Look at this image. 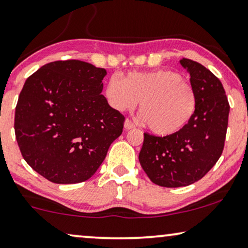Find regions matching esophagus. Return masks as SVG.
Listing matches in <instances>:
<instances>
[{
	"mask_svg": "<svg viewBox=\"0 0 248 248\" xmlns=\"http://www.w3.org/2000/svg\"><path fill=\"white\" fill-rule=\"evenodd\" d=\"M124 129H126V130H130V129H133V128H135V124L129 120V119H127V120L124 121Z\"/></svg>",
	"mask_w": 248,
	"mask_h": 248,
	"instance_id": "34e87169",
	"label": "esophagus"
}]
</instances>
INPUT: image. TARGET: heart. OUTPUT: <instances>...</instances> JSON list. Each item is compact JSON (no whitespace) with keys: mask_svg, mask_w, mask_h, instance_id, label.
<instances>
[{"mask_svg":"<svg viewBox=\"0 0 248 248\" xmlns=\"http://www.w3.org/2000/svg\"><path fill=\"white\" fill-rule=\"evenodd\" d=\"M104 95L115 111L133 109L140 102V119L152 133L169 136L189 124L197 108L196 92L171 70L129 72L112 75L105 84Z\"/></svg>","mask_w":248,"mask_h":248,"instance_id":"heart-1","label":"heart"}]
</instances>
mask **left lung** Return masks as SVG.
<instances>
[{"mask_svg": "<svg viewBox=\"0 0 248 248\" xmlns=\"http://www.w3.org/2000/svg\"><path fill=\"white\" fill-rule=\"evenodd\" d=\"M190 74L197 108L181 131L156 137L144 134L139 155L143 170L156 186H186L199 181L220 159L224 147L230 106L221 81L199 62L183 58Z\"/></svg>", "mask_w": 248, "mask_h": 248, "instance_id": "8db88e82", "label": "left lung"}]
</instances>
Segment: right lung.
Instances as JSON below:
<instances>
[{
    "label": "right lung",
    "instance_id": "right-lung-1",
    "mask_svg": "<svg viewBox=\"0 0 248 248\" xmlns=\"http://www.w3.org/2000/svg\"><path fill=\"white\" fill-rule=\"evenodd\" d=\"M105 75L89 62L58 61L25 82L16 106V140L25 161L50 182L89 180L122 134L124 117L102 95Z\"/></svg>",
    "mask_w": 248,
    "mask_h": 248
}]
</instances>
